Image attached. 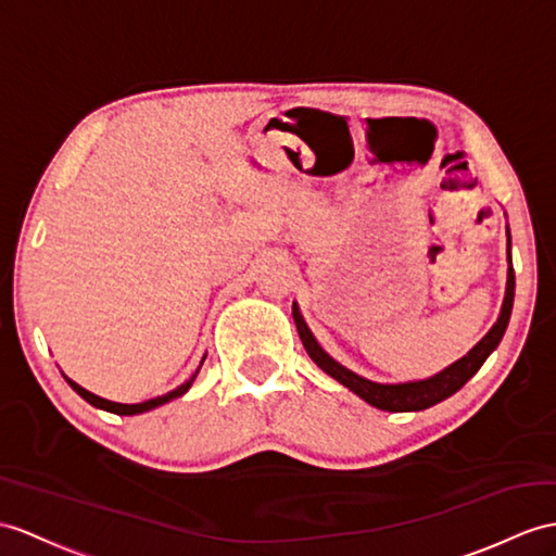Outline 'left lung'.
I'll return each instance as SVG.
<instances>
[{"mask_svg":"<svg viewBox=\"0 0 556 556\" xmlns=\"http://www.w3.org/2000/svg\"><path fill=\"white\" fill-rule=\"evenodd\" d=\"M509 264H511V254H509ZM514 286H517V280H514V268L509 266L505 304H503V311H500V318L491 328V332L485 334L483 340L477 346H473L467 356L455 361L451 368H445L443 372L429 377V380H419V382L377 384V382L365 380V377H358L356 372L346 370L344 365L332 361L318 346L316 337L311 334V330L306 328V323L300 314V308H296V304L292 306V316H294L296 332H300V340L306 349V354L314 358V363L318 365L320 370H325L330 377H334L337 382H342L344 387H349L363 401H368L370 405H375V408L389 410V413H410V410L431 408V405H437L443 399L453 396L457 389H463L471 380V377L479 372L483 361L493 354V349L500 344V340H503V334L507 330V323H509V316H511V304H514Z\"/></svg>","mask_w":556,"mask_h":556,"instance_id":"obj_1","label":"left lung"}]
</instances>
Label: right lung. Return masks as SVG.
Returning a JSON list of instances; mask_svg holds the SVG:
<instances>
[{
    "label": "right lung",
    "mask_w": 556,
    "mask_h": 556,
    "mask_svg": "<svg viewBox=\"0 0 556 556\" xmlns=\"http://www.w3.org/2000/svg\"><path fill=\"white\" fill-rule=\"evenodd\" d=\"M205 361V358H202ZM202 365V363H200ZM200 370V368H198ZM198 375V372H195ZM195 375L191 377V380L188 382H184L181 387H176L174 391H169V394H165V396H157V399H151V401H143V403H134V405H127V403H113V401H105V399H101V396H93L91 391H87V389H83L79 384H75L73 380H67V384H71L79 396H83L87 403H91V405H97V408H101V410H108V413H115V415H139V413H146V410H153V408H157V405H162V403H167V401H172V399H179V396H184L188 389H191V384H193V380H195Z\"/></svg>",
    "instance_id": "obj_1"
}]
</instances>
